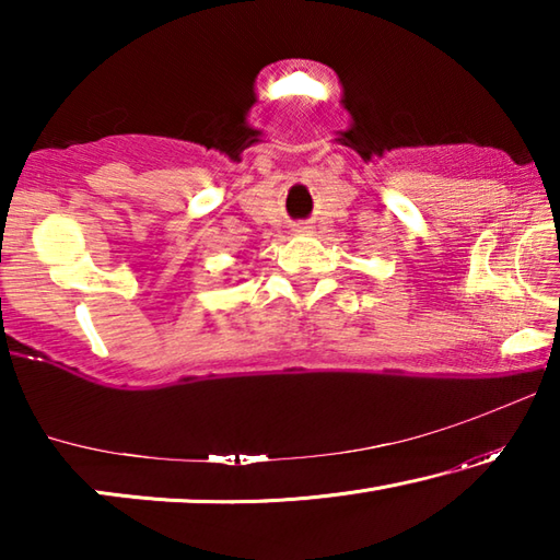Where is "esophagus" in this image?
I'll return each mask as SVG.
<instances>
[{"mask_svg": "<svg viewBox=\"0 0 560 560\" xmlns=\"http://www.w3.org/2000/svg\"><path fill=\"white\" fill-rule=\"evenodd\" d=\"M311 230H314V226L306 224V222H301V224H293V232H296V234H311Z\"/></svg>", "mask_w": 560, "mask_h": 560, "instance_id": "1", "label": "esophagus"}]
</instances>
